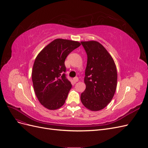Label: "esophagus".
I'll use <instances>...</instances> for the list:
<instances>
[{"label": "esophagus", "instance_id": "34e87169", "mask_svg": "<svg viewBox=\"0 0 148 148\" xmlns=\"http://www.w3.org/2000/svg\"><path fill=\"white\" fill-rule=\"evenodd\" d=\"M73 80L74 83H77V82H78V77H75Z\"/></svg>", "mask_w": 148, "mask_h": 148}]
</instances>
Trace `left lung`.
<instances>
[{
  "label": "left lung",
  "instance_id": "1",
  "mask_svg": "<svg viewBox=\"0 0 148 148\" xmlns=\"http://www.w3.org/2000/svg\"><path fill=\"white\" fill-rule=\"evenodd\" d=\"M88 59L85 70L86 89L81 101L92 111L103 109L112 99L117 88V72L112 57L101 44L95 41L81 42Z\"/></svg>",
  "mask_w": 148,
  "mask_h": 148
}]
</instances>
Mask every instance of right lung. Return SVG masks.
Instances as JSON below:
<instances>
[{
    "mask_svg": "<svg viewBox=\"0 0 148 148\" xmlns=\"http://www.w3.org/2000/svg\"><path fill=\"white\" fill-rule=\"evenodd\" d=\"M80 45L78 41L57 39L36 58L32 71L34 90L39 101L46 108L56 110L64 104L71 88L65 73V60Z\"/></svg>",
    "mask_w": 148,
    "mask_h": 148,
    "instance_id": "right-lung-1",
    "label": "right lung"
}]
</instances>
